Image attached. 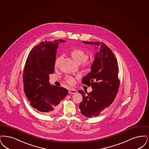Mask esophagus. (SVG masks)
Masks as SVG:
<instances>
[{
  "label": "esophagus",
  "instance_id": "34e87169",
  "mask_svg": "<svg viewBox=\"0 0 149 149\" xmlns=\"http://www.w3.org/2000/svg\"><path fill=\"white\" fill-rule=\"evenodd\" d=\"M68 92H69L70 94H74V93H76V91L74 89H73V88H71V89L69 90Z\"/></svg>",
  "mask_w": 149,
  "mask_h": 149
}]
</instances>
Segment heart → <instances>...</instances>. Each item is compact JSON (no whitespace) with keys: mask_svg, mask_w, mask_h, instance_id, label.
I'll return each mask as SVG.
<instances>
[{"mask_svg":"<svg viewBox=\"0 0 149 149\" xmlns=\"http://www.w3.org/2000/svg\"><path fill=\"white\" fill-rule=\"evenodd\" d=\"M70 54L71 55L72 58L78 64H82V66L84 67L85 68H91V67L93 65V62L92 60L88 59L87 58L88 57V54L86 52L84 51L79 49V48H75L71 50ZM62 57L61 56H58L57 57L55 62H54V66L55 67H57L61 60H62ZM65 80L66 82L68 84L73 85L75 83V79L73 77L70 76H67L65 77Z\"/></svg>","mask_w":149,"mask_h":149,"instance_id":"heart-1","label":"heart"}]
</instances>
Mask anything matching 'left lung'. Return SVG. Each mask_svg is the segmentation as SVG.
<instances>
[{
  "mask_svg": "<svg viewBox=\"0 0 149 149\" xmlns=\"http://www.w3.org/2000/svg\"><path fill=\"white\" fill-rule=\"evenodd\" d=\"M85 44L98 46L99 52L95 55L91 71L82 78V82L91 86L92 91L79 90L83 100L79 104L81 113L84 116H98L112 104L120 86L118 64L114 54L103 42H83Z\"/></svg>",
  "mask_w": 149,
  "mask_h": 149,
  "instance_id": "1",
  "label": "left lung"
}]
</instances>
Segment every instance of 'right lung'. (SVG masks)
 <instances>
[{
  "label": "right lung",
  "mask_w": 149,
  "mask_h": 149,
  "mask_svg": "<svg viewBox=\"0 0 149 149\" xmlns=\"http://www.w3.org/2000/svg\"><path fill=\"white\" fill-rule=\"evenodd\" d=\"M62 39L40 42L29 53L23 72L24 91L33 108L47 115L58 111L61 101L68 94L63 87L51 86L49 74L53 73L57 49Z\"/></svg>",
  "instance_id": "add662e5"
}]
</instances>
